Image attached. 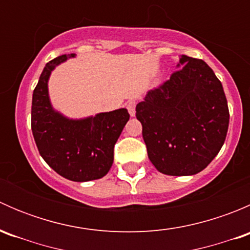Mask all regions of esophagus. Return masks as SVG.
Returning <instances> with one entry per match:
<instances>
[{"mask_svg": "<svg viewBox=\"0 0 250 250\" xmlns=\"http://www.w3.org/2000/svg\"><path fill=\"white\" fill-rule=\"evenodd\" d=\"M135 105H137L135 100H129V102L127 103V110L130 116H135Z\"/></svg>", "mask_w": 250, "mask_h": 250, "instance_id": "34e87169", "label": "esophagus"}]
</instances>
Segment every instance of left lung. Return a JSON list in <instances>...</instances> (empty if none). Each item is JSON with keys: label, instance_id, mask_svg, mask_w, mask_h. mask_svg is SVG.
<instances>
[{"label": "left lung", "instance_id": "8db88e82", "mask_svg": "<svg viewBox=\"0 0 250 250\" xmlns=\"http://www.w3.org/2000/svg\"><path fill=\"white\" fill-rule=\"evenodd\" d=\"M169 80L137 105L147 155L158 172L193 175L220 151L230 121L223 84L202 59L181 55Z\"/></svg>", "mask_w": 250, "mask_h": 250}]
</instances>
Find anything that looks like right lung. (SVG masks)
I'll use <instances>...</instances> for the list:
<instances>
[{
	"label": "right lung",
	"instance_id": "1",
	"mask_svg": "<svg viewBox=\"0 0 250 250\" xmlns=\"http://www.w3.org/2000/svg\"><path fill=\"white\" fill-rule=\"evenodd\" d=\"M75 54L47 62L34 89L31 129L47 165L72 181H89L106 175L113 163V147L129 120L127 109L102 112L94 117L69 120L52 107L48 78L57 65Z\"/></svg>",
	"mask_w": 250,
	"mask_h": 250
}]
</instances>
